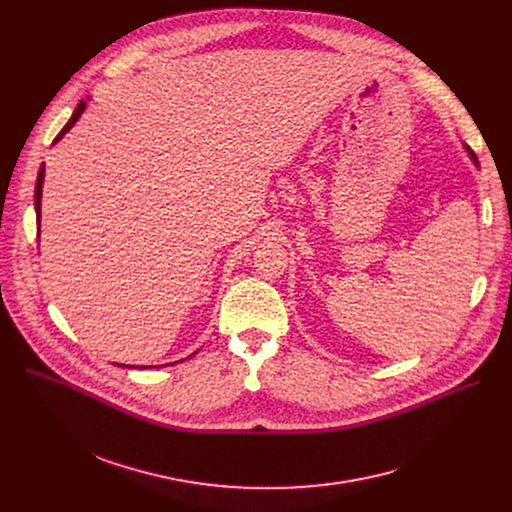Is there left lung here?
Masks as SVG:
<instances>
[{
	"label": "left lung",
	"instance_id": "8db88e82",
	"mask_svg": "<svg viewBox=\"0 0 512 512\" xmlns=\"http://www.w3.org/2000/svg\"><path fill=\"white\" fill-rule=\"evenodd\" d=\"M464 148H466V154L470 156V160H472V164L478 168V160H476V156H474V152L468 148V145H464Z\"/></svg>",
	"mask_w": 512,
	"mask_h": 512
}]
</instances>
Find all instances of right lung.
Segmentation results:
<instances>
[{
    "label": "right lung",
    "mask_w": 512,
    "mask_h": 512,
    "mask_svg": "<svg viewBox=\"0 0 512 512\" xmlns=\"http://www.w3.org/2000/svg\"><path fill=\"white\" fill-rule=\"evenodd\" d=\"M91 99V97H89ZM89 99H83V101H79V105H77V109H75V113L70 115V119H68V123L62 127V131L54 137V141H52V145L54 143H58L70 129H72V125H75L79 119H81V115H83V111L87 109V101ZM44 164L40 166V170H38V180H36V190H34V208H36V225L40 227V212H42V184H44ZM38 233H40V229H38ZM198 352V350H196ZM194 352V354H196ZM192 356V354H190ZM188 356V358H190ZM182 360H186V358H182ZM180 362V360H178ZM170 364H176V362H170ZM117 367H127V369H135V367H131V364H117ZM160 367H166V364H160ZM139 369H152V367H139ZM154 369H158V367H154Z\"/></svg>",
    "instance_id": "add662e5"
}]
</instances>
